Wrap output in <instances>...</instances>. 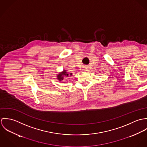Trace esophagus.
I'll return each instance as SVG.
<instances>
[{"instance_id":"obj_1","label":"esophagus","mask_w":147,"mask_h":147,"mask_svg":"<svg viewBox=\"0 0 147 147\" xmlns=\"http://www.w3.org/2000/svg\"><path fill=\"white\" fill-rule=\"evenodd\" d=\"M83 70H84V71H86L87 69H86V68H84V69H83Z\"/></svg>"}]
</instances>
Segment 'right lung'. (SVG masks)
I'll return each mask as SVG.
<instances>
[{
    "label": "right lung",
    "instance_id": "add662e5",
    "mask_svg": "<svg viewBox=\"0 0 147 147\" xmlns=\"http://www.w3.org/2000/svg\"><path fill=\"white\" fill-rule=\"evenodd\" d=\"M68 75H69V74L67 73V71H66L65 69H64V70H63V72L59 73V74L57 75V77L58 80L61 82V81L63 80V79H64V77H67V76H68ZM70 75L71 76V75H72V74H70Z\"/></svg>",
    "mask_w": 147,
    "mask_h": 147
}]
</instances>
